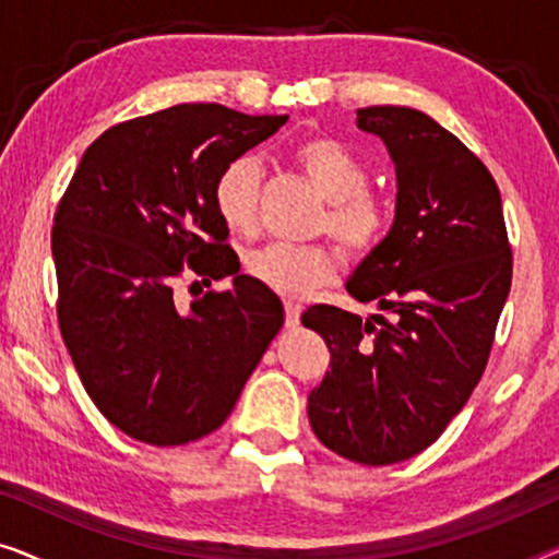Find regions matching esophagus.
Instances as JSON below:
<instances>
[{
    "instance_id": "esophagus-1",
    "label": "esophagus",
    "mask_w": 559,
    "mask_h": 559,
    "mask_svg": "<svg viewBox=\"0 0 559 559\" xmlns=\"http://www.w3.org/2000/svg\"><path fill=\"white\" fill-rule=\"evenodd\" d=\"M285 323L287 328H295L300 323V305L293 300H285Z\"/></svg>"
}]
</instances>
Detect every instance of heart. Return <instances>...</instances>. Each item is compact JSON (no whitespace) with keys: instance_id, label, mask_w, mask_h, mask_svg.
<instances>
[{"instance_id":"b5f03b06","label":"heart","mask_w":559,"mask_h":559,"mask_svg":"<svg viewBox=\"0 0 559 559\" xmlns=\"http://www.w3.org/2000/svg\"><path fill=\"white\" fill-rule=\"evenodd\" d=\"M297 165L328 201L320 228L348 251H369L381 239L386 213L377 198L366 193L369 173L346 144L316 136L295 150ZM259 163L241 155L224 165L213 182V209L228 231L249 234L257 224ZM243 266L259 285L285 297H308L333 282L338 259L328 247L266 243L243 257Z\"/></svg>"}]
</instances>
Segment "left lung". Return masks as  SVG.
<instances>
[{
    "label": "left lung",
    "instance_id": "1",
    "mask_svg": "<svg viewBox=\"0 0 559 559\" xmlns=\"http://www.w3.org/2000/svg\"><path fill=\"white\" fill-rule=\"evenodd\" d=\"M356 127L384 142L396 203L346 289L389 318L331 305L302 312L331 350L308 417L333 453L392 465L430 448L476 389L509 297L511 247L491 173L438 121L369 106Z\"/></svg>",
    "mask_w": 559,
    "mask_h": 559
}]
</instances>
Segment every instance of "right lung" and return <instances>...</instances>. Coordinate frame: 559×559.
Wrapping results in <instances>:
<instances>
[{"instance_id": "right-lung-1", "label": "right lung", "mask_w": 559, "mask_h": 559, "mask_svg": "<svg viewBox=\"0 0 559 559\" xmlns=\"http://www.w3.org/2000/svg\"><path fill=\"white\" fill-rule=\"evenodd\" d=\"M285 121L178 104L106 129L75 167L52 226L60 333L129 438L186 445L224 425L285 323L280 297L239 274L213 209L224 165ZM186 261L233 287L180 309L171 282Z\"/></svg>"}]
</instances>
